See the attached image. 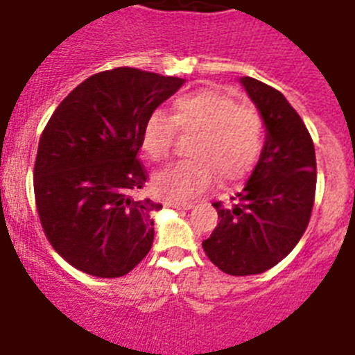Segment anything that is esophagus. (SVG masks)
<instances>
[{
  "mask_svg": "<svg viewBox=\"0 0 355 355\" xmlns=\"http://www.w3.org/2000/svg\"><path fill=\"white\" fill-rule=\"evenodd\" d=\"M166 205H172V207H178V209H185V211H189V209H192V207H194V203H192V201L168 200L166 201Z\"/></svg>",
  "mask_w": 355,
  "mask_h": 355,
  "instance_id": "34e87169",
  "label": "esophagus"
}]
</instances>
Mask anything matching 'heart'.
Returning a JSON list of instances; mask_svg holds the SVG:
<instances>
[{"label": "heart", "mask_w": 355, "mask_h": 355, "mask_svg": "<svg viewBox=\"0 0 355 355\" xmlns=\"http://www.w3.org/2000/svg\"><path fill=\"white\" fill-rule=\"evenodd\" d=\"M170 115L157 107L143 126V150L150 159H166L178 130H200L192 144L196 159L170 164L154 175L155 192L170 200L200 194L220 174L225 181L248 178L263 148V119L251 106L220 89H198L175 98Z\"/></svg>", "instance_id": "1"}]
</instances>
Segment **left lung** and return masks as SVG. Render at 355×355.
Returning <instances> with one entry per match:
<instances>
[{"instance_id":"8db88e82","label":"left lung","mask_w":355,"mask_h":355,"mask_svg":"<svg viewBox=\"0 0 355 355\" xmlns=\"http://www.w3.org/2000/svg\"><path fill=\"white\" fill-rule=\"evenodd\" d=\"M242 86L266 124L258 164L231 207L212 205L218 223L203 251L232 277L268 271L284 260L310 223L315 200V148L300 115L279 89L243 76Z\"/></svg>"}]
</instances>
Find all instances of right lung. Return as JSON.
<instances>
[{"instance_id": "right-lung-1", "label": "right lung", "mask_w": 355, "mask_h": 355, "mask_svg": "<svg viewBox=\"0 0 355 355\" xmlns=\"http://www.w3.org/2000/svg\"><path fill=\"white\" fill-rule=\"evenodd\" d=\"M183 82L135 67L101 71L51 115L34 161V200L53 249L78 271L117 279L148 254L150 216L161 203L141 196L143 126Z\"/></svg>"}]
</instances>
